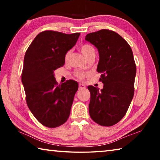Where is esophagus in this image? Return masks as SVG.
Wrapping results in <instances>:
<instances>
[{"instance_id":"esophagus-1","label":"esophagus","mask_w":160,"mask_h":160,"mask_svg":"<svg viewBox=\"0 0 160 160\" xmlns=\"http://www.w3.org/2000/svg\"><path fill=\"white\" fill-rule=\"evenodd\" d=\"M78 87H79V89H85L86 88V86L82 83H79Z\"/></svg>"}]
</instances>
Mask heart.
Masks as SVG:
<instances>
[{
    "label": "heart",
    "instance_id": "b5f03b06",
    "mask_svg": "<svg viewBox=\"0 0 160 160\" xmlns=\"http://www.w3.org/2000/svg\"><path fill=\"white\" fill-rule=\"evenodd\" d=\"M80 51L87 58H88L92 55H95V49H94L93 46H92L91 44H85L82 45L80 47ZM70 55H71V51H67L66 55L64 56L65 61L68 62L69 61ZM87 76H88V74L85 73V72H79L76 73V77L78 78V79H80V80L84 79V78H86Z\"/></svg>",
    "mask_w": 160,
    "mask_h": 160
}]
</instances>
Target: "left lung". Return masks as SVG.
Instances as JSON below:
<instances>
[{"instance_id":"8db88e82","label":"left lung","mask_w":160,"mask_h":160,"mask_svg":"<svg viewBox=\"0 0 160 160\" xmlns=\"http://www.w3.org/2000/svg\"><path fill=\"white\" fill-rule=\"evenodd\" d=\"M87 41L99 51L97 71L103 89L88 86L90 92L89 112L94 122L112 126L126 115L134 95L136 66L130 45L116 32L101 29L88 34Z\"/></svg>"}]
</instances>
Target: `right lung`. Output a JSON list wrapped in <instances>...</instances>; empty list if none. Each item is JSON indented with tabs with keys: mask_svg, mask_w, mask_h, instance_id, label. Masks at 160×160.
Instances as JSON below:
<instances>
[{
	"mask_svg": "<svg viewBox=\"0 0 160 160\" xmlns=\"http://www.w3.org/2000/svg\"><path fill=\"white\" fill-rule=\"evenodd\" d=\"M80 34L42 32L25 53L22 82L27 104L37 120L48 128L63 125L70 116L78 84L70 80L58 85L53 71L63 66L65 55Z\"/></svg>",
	"mask_w": 160,
	"mask_h": 160,
	"instance_id": "1",
	"label": "right lung"
}]
</instances>
